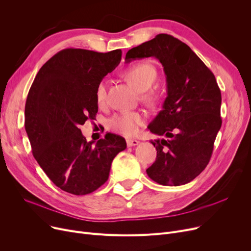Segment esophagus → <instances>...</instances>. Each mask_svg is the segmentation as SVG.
<instances>
[{
	"mask_svg": "<svg viewBox=\"0 0 251 251\" xmlns=\"http://www.w3.org/2000/svg\"><path fill=\"white\" fill-rule=\"evenodd\" d=\"M126 142H127V147H129V148L130 147H135L139 143V141L135 140V139H127Z\"/></svg>",
	"mask_w": 251,
	"mask_h": 251,
	"instance_id": "esophagus-1",
	"label": "esophagus"
}]
</instances>
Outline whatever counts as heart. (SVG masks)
Here are the masks:
<instances>
[{
    "label": "heart",
    "mask_w": 251,
    "mask_h": 251,
    "mask_svg": "<svg viewBox=\"0 0 251 251\" xmlns=\"http://www.w3.org/2000/svg\"><path fill=\"white\" fill-rule=\"evenodd\" d=\"M123 76L137 91L142 92L141 99L144 102L151 105L157 102V95L153 90H148L151 87L157 76L154 66L146 62L137 63L126 69ZM96 100L100 107L103 105L107 100V85L104 81H100L97 86ZM144 120L146 118L139 112H123L110 119L109 127L115 132L131 136L137 133L138 127L144 123Z\"/></svg>",
    "instance_id": "heart-1"
}]
</instances>
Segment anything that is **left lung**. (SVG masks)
<instances>
[{
    "instance_id": "1",
    "label": "left lung",
    "mask_w": 251,
    "mask_h": 251,
    "mask_svg": "<svg viewBox=\"0 0 251 251\" xmlns=\"http://www.w3.org/2000/svg\"><path fill=\"white\" fill-rule=\"evenodd\" d=\"M154 57L163 65L167 98L148 128L165 136L151 140L155 162L149 177L165 186H180L199 176L212 156L222 126L221 90L216 77L178 38L161 33L129 50L125 62Z\"/></svg>"
}]
</instances>
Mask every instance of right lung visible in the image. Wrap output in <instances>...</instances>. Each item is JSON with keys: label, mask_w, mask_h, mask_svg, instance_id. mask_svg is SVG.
Segmentation results:
<instances>
[{"label": "right lung", "mask_w": 251, "mask_h": 251, "mask_svg": "<svg viewBox=\"0 0 251 251\" xmlns=\"http://www.w3.org/2000/svg\"><path fill=\"white\" fill-rule=\"evenodd\" d=\"M121 50L66 49L37 72L25 103V130L34 159L62 190L85 195L108 180L114 157L127 146L108 133L96 144L80 126L98 113L96 89L121 61Z\"/></svg>", "instance_id": "obj_1"}]
</instances>
